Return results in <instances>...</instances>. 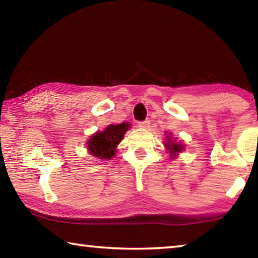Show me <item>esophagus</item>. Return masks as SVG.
<instances>
[{
    "mask_svg": "<svg viewBox=\"0 0 258 258\" xmlns=\"http://www.w3.org/2000/svg\"><path fill=\"white\" fill-rule=\"evenodd\" d=\"M140 128H148L150 126V120H145V121H140L138 124Z\"/></svg>",
    "mask_w": 258,
    "mask_h": 258,
    "instance_id": "1",
    "label": "esophagus"
}]
</instances>
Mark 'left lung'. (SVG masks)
Listing matches in <instances>:
<instances>
[{
  "instance_id": "1",
  "label": "left lung",
  "mask_w": 258,
  "mask_h": 258,
  "mask_svg": "<svg viewBox=\"0 0 258 258\" xmlns=\"http://www.w3.org/2000/svg\"><path fill=\"white\" fill-rule=\"evenodd\" d=\"M172 133L169 132L167 133L166 132V138H165V143L164 146L166 148V151L168 152L169 156H171V159H175L176 157L178 156V154H181V152L184 151V148L185 145L184 143H181V142H177L176 141V138L174 139L172 137Z\"/></svg>"
}]
</instances>
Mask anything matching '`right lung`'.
Wrapping results in <instances>:
<instances>
[{"label": "right lung", "instance_id": "obj_1", "mask_svg": "<svg viewBox=\"0 0 258 258\" xmlns=\"http://www.w3.org/2000/svg\"><path fill=\"white\" fill-rule=\"evenodd\" d=\"M130 128L128 121H123L120 124H110L103 131L93 133L86 142L87 152L98 159H111L116 156L117 146Z\"/></svg>", "mask_w": 258, "mask_h": 258}]
</instances>
